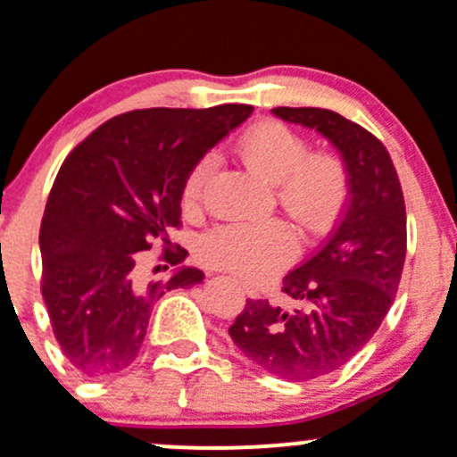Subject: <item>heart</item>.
<instances>
[{
  "label": "heart",
  "mask_w": 457,
  "mask_h": 457,
  "mask_svg": "<svg viewBox=\"0 0 457 457\" xmlns=\"http://www.w3.org/2000/svg\"><path fill=\"white\" fill-rule=\"evenodd\" d=\"M243 162L277 185L278 203L303 228L326 229L346 201L348 180L341 161L332 154H310L308 140L287 125L265 120L250 127L238 140ZM214 158L207 156L185 180L183 201L196 207ZM296 238L286 223H220L201 238V254L207 263L245 278H263L277 272L295 256Z\"/></svg>",
  "instance_id": "obj_1"
}]
</instances>
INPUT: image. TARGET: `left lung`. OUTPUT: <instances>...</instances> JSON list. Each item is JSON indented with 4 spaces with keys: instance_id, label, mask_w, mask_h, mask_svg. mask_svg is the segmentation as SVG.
I'll return each instance as SVG.
<instances>
[{
    "instance_id": "obj_1",
    "label": "left lung",
    "mask_w": 457,
    "mask_h": 457,
    "mask_svg": "<svg viewBox=\"0 0 457 457\" xmlns=\"http://www.w3.org/2000/svg\"><path fill=\"white\" fill-rule=\"evenodd\" d=\"M272 113L321 134L348 174V205L328 241L283 277L295 310L247 299L229 326L238 351L281 379L321 378L355 357L391 310L406 256V207L386 147L330 109Z\"/></svg>"
}]
</instances>
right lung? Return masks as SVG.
Segmentation results:
<instances>
[{"label":"right lung","instance_id":"right-lung-1","mask_svg":"<svg viewBox=\"0 0 457 457\" xmlns=\"http://www.w3.org/2000/svg\"><path fill=\"white\" fill-rule=\"evenodd\" d=\"M250 113V104L129 111L69 154L44 210L39 252L53 332L75 370L104 378L127 369L154 303L205 278L183 265L170 281L140 283L136 254L156 238L170 243L187 176ZM185 254L179 247L165 256L176 265Z\"/></svg>","mask_w":457,"mask_h":457}]
</instances>
